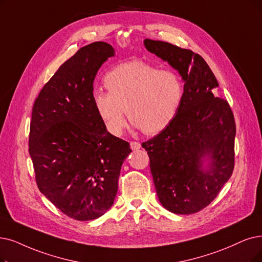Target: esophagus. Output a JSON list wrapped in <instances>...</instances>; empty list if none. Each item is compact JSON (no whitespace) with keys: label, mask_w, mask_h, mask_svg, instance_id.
<instances>
[{"label":"esophagus","mask_w":262,"mask_h":262,"mask_svg":"<svg viewBox=\"0 0 262 262\" xmlns=\"http://www.w3.org/2000/svg\"><path fill=\"white\" fill-rule=\"evenodd\" d=\"M130 147H131L132 150H137V149L141 148V144L139 142L132 141V142H130Z\"/></svg>","instance_id":"34e87169"}]
</instances>
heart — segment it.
I'll return each mask as SVG.
<instances>
[{"label": "heart", "instance_id": "obj_1", "mask_svg": "<svg viewBox=\"0 0 262 262\" xmlns=\"http://www.w3.org/2000/svg\"><path fill=\"white\" fill-rule=\"evenodd\" d=\"M105 91L92 93V102L106 130L120 135L130 121L145 134H158L169 127L183 101V83L170 70H158L134 60L111 70L104 77Z\"/></svg>", "mask_w": 262, "mask_h": 262}]
</instances>
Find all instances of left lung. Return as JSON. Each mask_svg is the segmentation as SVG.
<instances>
[{
	"instance_id": "1",
	"label": "left lung",
	"mask_w": 262,
	"mask_h": 262,
	"mask_svg": "<svg viewBox=\"0 0 262 262\" xmlns=\"http://www.w3.org/2000/svg\"><path fill=\"white\" fill-rule=\"evenodd\" d=\"M145 47L182 75L181 107L169 127L142 143L149 157L157 194L164 208L187 215L210 204L234 169L235 121L205 60L189 49L146 38ZM211 159L207 170L202 159Z\"/></svg>"
}]
</instances>
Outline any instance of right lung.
Returning a JSON list of instances; mask_svg holds the SVG:
<instances>
[{"instance_id": "1", "label": "right lung", "mask_w": 262, "mask_h": 262, "mask_svg": "<svg viewBox=\"0 0 262 262\" xmlns=\"http://www.w3.org/2000/svg\"><path fill=\"white\" fill-rule=\"evenodd\" d=\"M115 55L105 41L81 47L36 98L29 152L39 191L67 216L85 222L113 205L127 141L107 132L92 102L93 80Z\"/></svg>"}]
</instances>
